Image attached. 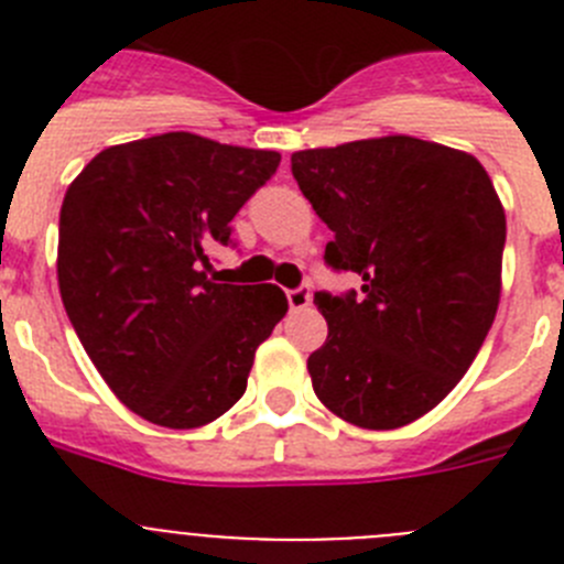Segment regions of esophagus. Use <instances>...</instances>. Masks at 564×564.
<instances>
[{
	"label": "esophagus",
	"mask_w": 564,
	"mask_h": 564,
	"mask_svg": "<svg viewBox=\"0 0 564 564\" xmlns=\"http://www.w3.org/2000/svg\"><path fill=\"white\" fill-rule=\"evenodd\" d=\"M313 296L307 288H296V291H288V305H291V311H305V307H311Z\"/></svg>",
	"instance_id": "34e87169"
}]
</instances>
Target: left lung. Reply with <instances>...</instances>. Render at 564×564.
<instances>
[{"instance_id": "left-lung-1", "label": "left lung", "mask_w": 564, "mask_h": 564, "mask_svg": "<svg viewBox=\"0 0 564 564\" xmlns=\"http://www.w3.org/2000/svg\"><path fill=\"white\" fill-rule=\"evenodd\" d=\"M291 172L333 231L325 259L364 282L361 299H313L327 322L313 390L352 426H406L455 390L497 316L495 183L475 154L410 134L293 152Z\"/></svg>"}]
</instances>
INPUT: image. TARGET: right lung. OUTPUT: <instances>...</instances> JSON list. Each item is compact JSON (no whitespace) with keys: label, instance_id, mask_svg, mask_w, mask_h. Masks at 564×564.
I'll use <instances>...</instances> for the list:
<instances>
[{"label":"right lung","instance_id":"right-lung-1","mask_svg":"<svg viewBox=\"0 0 564 564\" xmlns=\"http://www.w3.org/2000/svg\"><path fill=\"white\" fill-rule=\"evenodd\" d=\"M282 154L166 132L98 152L64 194L58 291L123 406L197 430L242 398L253 352L288 313L276 285H223L208 248Z\"/></svg>","mask_w":564,"mask_h":564}]
</instances>
